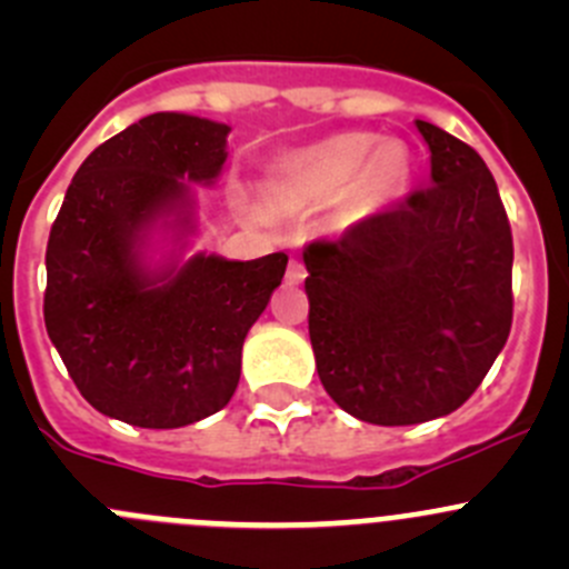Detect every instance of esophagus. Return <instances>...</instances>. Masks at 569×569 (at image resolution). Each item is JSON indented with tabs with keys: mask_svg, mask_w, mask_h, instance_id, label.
Listing matches in <instances>:
<instances>
[{
	"mask_svg": "<svg viewBox=\"0 0 569 569\" xmlns=\"http://www.w3.org/2000/svg\"><path fill=\"white\" fill-rule=\"evenodd\" d=\"M306 263L300 261V258H291L289 261V267H286V280H289V283H302V280H306Z\"/></svg>",
	"mask_w": 569,
	"mask_h": 569,
	"instance_id": "34e87169",
	"label": "esophagus"
}]
</instances>
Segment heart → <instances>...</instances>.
Returning a JSON list of instances; mask_svg holds the SVG:
<instances>
[{
	"label": "heart",
	"mask_w": 569,
	"mask_h": 569,
	"mask_svg": "<svg viewBox=\"0 0 569 569\" xmlns=\"http://www.w3.org/2000/svg\"><path fill=\"white\" fill-rule=\"evenodd\" d=\"M410 176L405 142L382 140L371 131H341L286 159L269 192L283 209L317 206L349 194V209L366 211L391 198Z\"/></svg>",
	"instance_id": "obj_1"
}]
</instances>
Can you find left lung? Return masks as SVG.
Returning <instances> with one entry per match:
<instances>
[{"label":"left lung","instance_id":"1","mask_svg":"<svg viewBox=\"0 0 569 569\" xmlns=\"http://www.w3.org/2000/svg\"><path fill=\"white\" fill-rule=\"evenodd\" d=\"M416 126L429 187L302 250L321 386L380 427L455 412L512 327V228L496 178L468 142Z\"/></svg>","mask_w":569,"mask_h":569}]
</instances>
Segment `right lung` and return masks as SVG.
<instances>
[{
  "mask_svg": "<svg viewBox=\"0 0 569 569\" xmlns=\"http://www.w3.org/2000/svg\"><path fill=\"white\" fill-rule=\"evenodd\" d=\"M228 131L178 112L137 120L84 159L51 226L46 332L79 393L109 418L176 429L222 410L244 336L283 280L286 252L142 267L153 222L176 214L189 226L187 181L220 176Z\"/></svg>",
  "mask_w": 569,
  "mask_h": 569,
  "instance_id": "1",
  "label": "right lung"
}]
</instances>
